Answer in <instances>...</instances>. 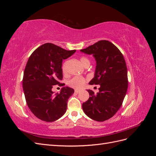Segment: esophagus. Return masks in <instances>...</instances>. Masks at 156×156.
<instances>
[{
  "label": "esophagus",
  "mask_w": 156,
  "mask_h": 156,
  "mask_svg": "<svg viewBox=\"0 0 156 156\" xmlns=\"http://www.w3.org/2000/svg\"><path fill=\"white\" fill-rule=\"evenodd\" d=\"M75 92L76 93V94H79V92H80V90H75Z\"/></svg>",
  "instance_id": "obj_1"
}]
</instances>
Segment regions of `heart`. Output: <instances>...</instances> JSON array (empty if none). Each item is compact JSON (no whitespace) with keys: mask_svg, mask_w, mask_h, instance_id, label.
Segmentation results:
<instances>
[{"mask_svg":"<svg viewBox=\"0 0 156 156\" xmlns=\"http://www.w3.org/2000/svg\"><path fill=\"white\" fill-rule=\"evenodd\" d=\"M80 60H81V62L82 64L85 66L90 64V60L86 57V56H81L80 58ZM62 71L64 73L66 72V64H64L62 65ZM87 81L86 78L82 76H75L73 78L71 79L68 81V84L71 87L74 88H81L83 87V86L84 84Z\"/></svg>","mask_w":156,"mask_h":156,"instance_id":"heart-1","label":"heart"}]
</instances>
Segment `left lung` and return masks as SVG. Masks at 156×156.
Segmentation results:
<instances>
[{
  "label": "left lung",
  "mask_w": 156,
  "mask_h": 156,
  "mask_svg": "<svg viewBox=\"0 0 156 156\" xmlns=\"http://www.w3.org/2000/svg\"><path fill=\"white\" fill-rule=\"evenodd\" d=\"M81 51L95 58V74L89 84L100 85L97 94L87 90L90 98L83 103V111L94 120H107L119 110L126 94L128 80L124 56L107 40L99 41Z\"/></svg>",
  "instance_id": "8db88e82"
}]
</instances>
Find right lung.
<instances>
[{
  "mask_svg": "<svg viewBox=\"0 0 156 156\" xmlns=\"http://www.w3.org/2000/svg\"><path fill=\"white\" fill-rule=\"evenodd\" d=\"M75 50L67 51L46 43L30 56L23 73V88L27 104L37 119L48 122L62 117L67 109L68 98L74 93L69 87H63L54 94L53 86L62 80V60L72 56Z\"/></svg>",
  "mask_w": 156,
  "mask_h": 156,
  "instance_id": "right-lung-1",
  "label": "right lung"
}]
</instances>
